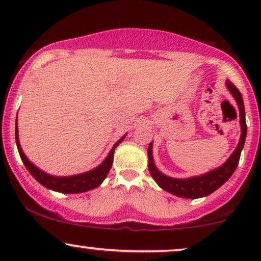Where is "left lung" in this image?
<instances>
[{"mask_svg": "<svg viewBox=\"0 0 261 261\" xmlns=\"http://www.w3.org/2000/svg\"><path fill=\"white\" fill-rule=\"evenodd\" d=\"M227 88L233 94L234 98L237 99V103L240 110V124H241V138L239 141L238 147L235 148L233 154L229 156V159L220 166L219 169L210 171V172L203 174L199 177H192L188 179H177V178L167 177L162 172L156 170V167L153 164L152 158V144H149L147 153H148V171L153 177V179L156 181V184L164 190L171 192V194L179 196L184 198H198L203 196H208L219 189L221 185L226 183L229 179L231 174L234 173L237 169L242 148H244L246 134H247V124L245 119V106L244 99L239 91V89L231 83L230 81H227Z\"/></svg>", "mask_w": 261, "mask_h": 261, "instance_id": "left-lung-1", "label": "left lung"}]
</instances>
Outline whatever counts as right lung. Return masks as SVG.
<instances>
[{"label":"right lung","mask_w":261,"mask_h":261,"mask_svg":"<svg viewBox=\"0 0 261 261\" xmlns=\"http://www.w3.org/2000/svg\"><path fill=\"white\" fill-rule=\"evenodd\" d=\"M124 137L120 139L119 141L114 145L112 151L109 152L108 156H107L105 162H103L101 165L96 169L89 171V172L82 173V174H76V176L71 177H55L49 176V174L42 172L41 170H39L38 167H35L33 164H32L30 160L26 158V155L23 154L22 149H21V146L19 144V135H17V121L15 126V140L17 145V149H19L20 156L22 159V162L26 166V169L30 171V173L33 176L35 179H37L39 183L44 187L51 189V190L64 192V194H77V192H83L91 190V189L97 188L99 184L105 180L107 174L112 169L113 165V158H114V151L119 146Z\"/></svg>","instance_id":"obj_1"}]
</instances>
